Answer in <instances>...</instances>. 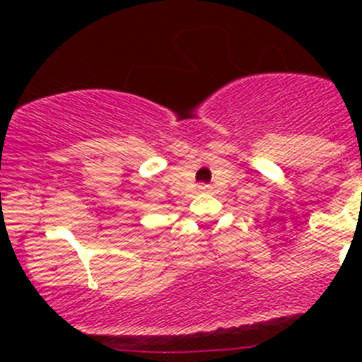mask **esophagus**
Wrapping results in <instances>:
<instances>
[{
	"mask_svg": "<svg viewBox=\"0 0 362 362\" xmlns=\"http://www.w3.org/2000/svg\"><path fill=\"white\" fill-rule=\"evenodd\" d=\"M202 189H208V185H202Z\"/></svg>",
	"mask_w": 362,
	"mask_h": 362,
	"instance_id": "34e87169",
	"label": "esophagus"
}]
</instances>
